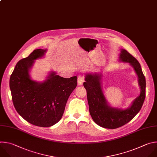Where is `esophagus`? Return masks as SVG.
I'll return each instance as SVG.
<instances>
[{
  "label": "esophagus",
  "mask_w": 157,
  "mask_h": 157,
  "mask_svg": "<svg viewBox=\"0 0 157 157\" xmlns=\"http://www.w3.org/2000/svg\"><path fill=\"white\" fill-rule=\"evenodd\" d=\"M84 82V77L82 75H79L77 79V84L78 85H82Z\"/></svg>",
  "instance_id": "34e87169"
}]
</instances>
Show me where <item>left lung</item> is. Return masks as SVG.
I'll return each mask as SVG.
<instances>
[{
  "label": "left lung",
  "mask_w": 157,
  "mask_h": 157,
  "mask_svg": "<svg viewBox=\"0 0 157 157\" xmlns=\"http://www.w3.org/2000/svg\"><path fill=\"white\" fill-rule=\"evenodd\" d=\"M119 61L129 63L138 77L140 93L126 109L110 106L103 93L101 85L102 73L85 74L83 86L86 90L90 115L98 126L107 129H116L131 121L140 111L145 98V78L137 60L124 49H121Z\"/></svg>",
  "instance_id": "left-lung-1"
}]
</instances>
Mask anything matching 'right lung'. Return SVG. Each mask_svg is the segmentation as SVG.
Segmentation results:
<instances>
[{
	"instance_id": "right-lung-1",
	"label": "right lung",
	"mask_w": 157,
	"mask_h": 157,
	"mask_svg": "<svg viewBox=\"0 0 157 157\" xmlns=\"http://www.w3.org/2000/svg\"><path fill=\"white\" fill-rule=\"evenodd\" d=\"M46 51L35 49L19 60L9 83L17 113L30 124L43 128L51 127L60 121L68 98L77 85V77L64 78L54 71L43 82L31 78L29 71L35 60L43 57Z\"/></svg>"
}]
</instances>
